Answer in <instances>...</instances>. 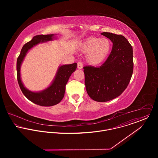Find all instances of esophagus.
Segmentation results:
<instances>
[{"label": "esophagus", "instance_id": "obj_1", "mask_svg": "<svg viewBox=\"0 0 158 158\" xmlns=\"http://www.w3.org/2000/svg\"><path fill=\"white\" fill-rule=\"evenodd\" d=\"M83 67V63L81 61H78L77 63V68H78L79 69H81Z\"/></svg>", "mask_w": 158, "mask_h": 158}]
</instances>
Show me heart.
Here are the masks:
<instances>
[{"mask_svg":"<svg viewBox=\"0 0 158 158\" xmlns=\"http://www.w3.org/2000/svg\"><path fill=\"white\" fill-rule=\"evenodd\" d=\"M111 43L106 38L91 37L87 39L82 46V50L88 53V59L91 64L98 65L106 58L111 50Z\"/></svg>","mask_w":158,"mask_h":158,"instance_id":"heart-1","label":"heart"}]
</instances>
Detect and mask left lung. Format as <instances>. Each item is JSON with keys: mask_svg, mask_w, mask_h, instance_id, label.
Returning <instances> with one entry per match:
<instances>
[{"mask_svg": "<svg viewBox=\"0 0 158 158\" xmlns=\"http://www.w3.org/2000/svg\"><path fill=\"white\" fill-rule=\"evenodd\" d=\"M113 43L112 50L100 66H85V83L90 98L105 102L118 97L127 88L133 72V47L121 35L103 32Z\"/></svg>", "mask_w": 158, "mask_h": 158, "instance_id": "left-lung-1", "label": "left lung"}]
</instances>
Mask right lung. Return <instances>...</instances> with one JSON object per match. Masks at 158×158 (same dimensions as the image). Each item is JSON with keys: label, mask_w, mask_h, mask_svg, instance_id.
I'll return each instance as SVG.
<instances>
[{"label": "right lung", "mask_w": 158, "mask_h": 158, "mask_svg": "<svg viewBox=\"0 0 158 158\" xmlns=\"http://www.w3.org/2000/svg\"><path fill=\"white\" fill-rule=\"evenodd\" d=\"M54 35H36L33 39L25 44L23 46L21 53L17 59V78L19 87L23 95L33 103L43 106H51L59 103L63 98L66 85L71 74L77 69V64L76 63L71 64H66L61 66L56 74L54 80L51 85L43 91L34 92L26 89L21 79V65L23 60L27 52L35 45L43 42H47L53 40Z\"/></svg>", "instance_id": "right-lung-1"}]
</instances>
